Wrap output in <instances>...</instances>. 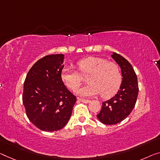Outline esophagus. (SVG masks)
Masks as SVG:
<instances>
[{
    "label": "esophagus",
    "mask_w": 160,
    "mask_h": 160,
    "mask_svg": "<svg viewBox=\"0 0 160 160\" xmlns=\"http://www.w3.org/2000/svg\"><path fill=\"white\" fill-rule=\"evenodd\" d=\"M77 99L78 101H80V102H83V103H86V104H88V103L90 102L89 100H87V99H81V98H77Z\"/></svg>",
    "instance_id": "obj_1"
}]
</instances>
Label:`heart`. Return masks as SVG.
Segmentation results:
<instances>
[{"mask_svg":"<svg viewBox=\"0 0 160 160\" xmlns=\"http://www.w3.org/2000/svg\"><path fill=\"white\" fill-rule=\"evenodd\" d=\"M78 72L72 68H63L61 73V79L66 87L75 90L87 77V86L77 90L82 96H95L109 98L118 92L121 86L122 76L119 66L113 61L99 57H88L78 61Z\"/></svg>","mask_w":160,"mask_h":160,"instance_id":"b5f03b06","label":"heart"}]
</instances>
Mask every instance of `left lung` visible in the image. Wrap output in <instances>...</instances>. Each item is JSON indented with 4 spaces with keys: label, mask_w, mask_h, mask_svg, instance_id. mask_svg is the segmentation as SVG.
I'll use <instances>...</instances> for the list:
<instances>
[{
    "label": "left lung",
    "mask_w": 160,
    "mask_h": 160,
    "mask_svg": "<svg viewBox=\"0 0 160 160\" xmlns=\"http://www.w3.org/2000/svg\"><path fill=\"white\" fill-rule=\"evenodd\" d=\"M112 57L121 68L123 78L117 94L102 103V109L97 115L101 122L108 125L116 124L129 116L136 104L139 92L137 77L131 63L115 52Z\"/></svg>",
    "instance_id": "8db88e82"
}]
</instances>
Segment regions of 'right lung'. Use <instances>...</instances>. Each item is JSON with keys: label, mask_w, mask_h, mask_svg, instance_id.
I'll return each mask as SVG.
<instances>
[{"label": "right lung", "mask_w": 160, "mask_h": 160, "mask_svg": "<svg viewBox=\"0 0 160 160\" xmlns=\"http://www.w3.org/2000/svg\"><path fill=\"white\" fill-rule=\"evenodd\" d=\"M63 54L48 55L34 63L23 84V104L32 124L39 129L54 132L69 120L77 97L61 77Z\"/></svg>", "instance_id": "right-lung-1"}]
</instances>
